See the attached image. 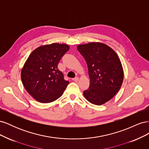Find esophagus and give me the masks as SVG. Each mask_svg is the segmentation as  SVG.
Segmentation results:
<instances>
[{"mask_svg": "<svg viewBox=\"0 0 149 149\" xmlns=\"http://www.w3.org/2000/svg\"><path fill=\"white\" fill-rule=\"evenodd\" d=\"M78 79H79V78H78V77H75V78L72 79V80H73V81H74V82H77L78 81Z\"/></svg>", "mask_w": 149, "mask_h": 149, "instance_id": "34e87169", "label": "esophagus"}]
</instances>
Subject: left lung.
<instances>
[{"label": "left lung", "mask_w": 149, "mask_h": 149, "mask_svg": "<svg viewBox=\"0 0 149 149\" xmlns=\"http://www.w3.org/2000/svg\"><path fill=\"white\" fill-rule=\"evenodd\" d=\"M77 48L86 62L90 79L84 96L93 104H103L116 95L123 84L120 59L113 49L101 43L80 45Z\"/></svg>", "instance_id": "obj_1"}]
</instances>
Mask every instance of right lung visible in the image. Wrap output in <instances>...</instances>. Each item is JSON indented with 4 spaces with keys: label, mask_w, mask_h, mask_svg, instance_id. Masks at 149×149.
<instances>
[{
    "label": "right lung",
    "mask_w": 149,
    "mask_h": 149,
    "mask_svg": "<svg viewBox=\"0 0 149 149\" xmlns=\"http://www.w3.org/2000/svg\"><path fill=\"white\" fill-rule=\"evenodd\" d=\"M69 49L65 44L47 45L36 48L26 60L21 79L26 91L37 101L51 102L63 93L69 81L65 80L58 64Z\"/></svg>",
    "instance_id": "add662e5"
}]
</instances>
